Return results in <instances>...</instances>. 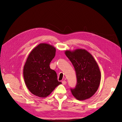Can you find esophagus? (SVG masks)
<instances>
[{
  "label": "esophagus",
  "instance_id": "obj_1",
  "mask_svg": "<svg viewBox=\"0 0 122 122\" xmlns=\"http://www.w3.org/2000/svg\"><path fill=\"white\" fill-rule=\"evenodd\" d=\"M61 82H62V83L64 85H65L66 83H67V82H66L65 80H62V81H61Z\"/></svg>",
  "mask_w": 122,
  "mask_h": 122
}]
</instances>
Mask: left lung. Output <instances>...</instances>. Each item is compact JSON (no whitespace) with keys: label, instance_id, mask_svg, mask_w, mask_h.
Here are the masks:
<instances>
[{"label":"left lung","instance_id":"1","mask_svg":"<svg viewBox=\"0 0 122 122\" xmlns=\"http://www.w3.org/2000/svg\"><path fill=\"white\" fill-rule=\"evenodd\" d=\"M65 53L76 72L77 84L74 88H71L73 96L78 100L89 99L97 92L100 83L101 72L97 62L85 49L66 50Z\"/></svg>","mask_w":122,"mask_h":122}]
</instances>
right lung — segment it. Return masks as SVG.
Wrapping results in <instances>:
<instances>
[{"label": "right lung", "instance_id": "add662e5", "mask_svg": "<svg viewBox=\"0 0 122 122\" xmlns=\"http://www.w3.org/2000/svg\"><path fill=\"white\" fill-rule=\"evenodd\" d=\"M55 48L46 43H41L29 54L23 68L26 86L34 95L45 98L61 83L58 81L56 73L50 68L54 57Z\"/></svg>", "mask_w": 122, "mask_h": 122}]
</instances>
